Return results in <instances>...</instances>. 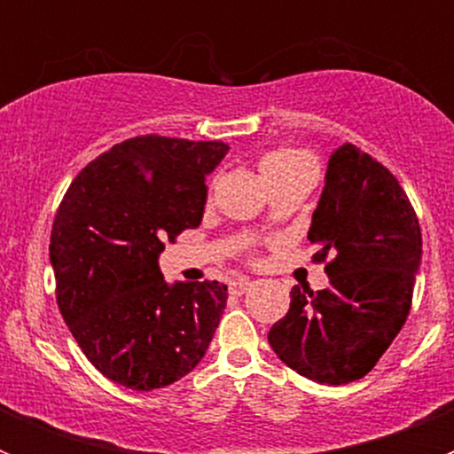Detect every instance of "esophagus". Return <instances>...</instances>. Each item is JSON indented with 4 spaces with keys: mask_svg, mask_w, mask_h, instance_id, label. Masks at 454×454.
<instances>
[{
    "mask_svg": "<svg viewBox=\"0 0 454 454\" xmlns=\"http://www.w3.org/2000/svg\"><path fill=\"white\" fill-rule=\"evenodd\" d=\"M252 288V282L247 279V277H239V279H234V282L230 284V291L234 293V295H243L246 291H250Z\"/></svg>",
    "mask_w": 454,
    "mask_h": 454,
    "instance_id": "obj_1",
    "label": "esophagus"
}]
</instances>
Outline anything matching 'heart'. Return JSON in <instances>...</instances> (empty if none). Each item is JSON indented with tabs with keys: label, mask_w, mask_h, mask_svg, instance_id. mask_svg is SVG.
<instances>
[{
	"label": "heart",
	"mask_w": 454,
	"mask_h": 454,
	"mask_svg": "<svg viewBox=\"0 0 454 454\" xmlns=\"http://www.w3.org/2000/svg\"><path fill=\"white\" fill-rule=\"evenodd\" d=\"M311 163L304 152L298 150H291V147H282V150H272L268 154L262 156V161H259V170H262V177H275V175H284V172H291V170H298V168H307Z\"/></svg>",
	"instance_id": "heart-1"
}]
</instances>
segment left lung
I'll return each mask as SVG.
<instances>
[{"instance_id": "obj_1", "label": "left lung", "mask_w": 454, "mask_h": 454, "mask_svg": "<svg viewBox=\"0 0 454 454\" xmlns=\"http://www.w3.org/2000/svg\"><path fill=\"white\" fill-rule=\"evenodd\" d=\"M330 286H293L291 309L268 332L288 368L320 384H350L372 371L411 309L423 239L407 192L391 172L352 143L327 163L311 215Z\"/></svg>"}]
</instances>
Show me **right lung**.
I'll return each mask as SVG.
<instances>
[{
	"mask_svg": "<svg viewBox=\"0 0 454 454\" xmlns=\"http://www.w3.org/2000/svg\"><path fill=\"white\" fill-rule=\"evenodd\" d=\"M220 140L136 136L88 163L56 211V302L88 362L111 382L152 391L202 362L227 304L218 282L168 284L166 240L202 223Z\"/></svg>",
	"mask_w": 454,
	"mask_h": 454,
	"instance_id": "add662e5",
	"label": "right lung"
}]
</instances>
